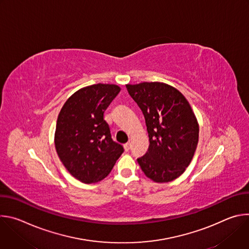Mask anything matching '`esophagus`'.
Returning a JSON list of instances; mask_svg holds the SVG:
<instances>
[{
  "label": "esophagus",
  "instance_id": "34e87169",
  "mask_svg": "<svg viewBox=\"0 0 249 249\" xmlns=\"http://www.w3.org/2000/svg\"><path fill=\"white\" fill-rule=\"evenodd\" d=\"M124 149H125V151H126V152H129V151H130V149H131V144H130V143L125 144V145H124Z\"/></svg>",
  "mask_w": 249,
  "mask_h": 249
}]
</instances>
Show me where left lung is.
<instances>
[{"label":"left lung","instance_id":"8db88e82","mask_svg":"<svg viewBox=\"0 0 249 249\" xmlns=\"http://www.w3.org/2000/svg\"><path fill=\"white\" fill-rule=\"evenodd\" d=\"M144 114L150 146L137 159L142 170L156 182H169L190 164L197 148L199 126L184 95L163 83L126 85Z\"/></svg>","mask_w":249,"mask_h":249}]
</instances>
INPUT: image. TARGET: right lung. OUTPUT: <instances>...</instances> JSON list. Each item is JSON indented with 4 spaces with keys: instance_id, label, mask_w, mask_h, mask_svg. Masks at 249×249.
<instances>
[{
    "instance_id": "add662e5",
    "label": "right lung",
    "mask_w": 249,
    "mask_h": 249,
    "mask_svg": "<svg viewBox=\"0 0 249 249\" xmlns=\"http://www.w3.org/2000/svg\"><path fill=\"white\" fill-rule=\"evenodd\" d=\"M116 85L96 84L76 91L59 113L55 147L67 170L84 183H94L109 174L124 152L111 138L104 112L119 93Z\"/></svg>"
}]
</instances>
